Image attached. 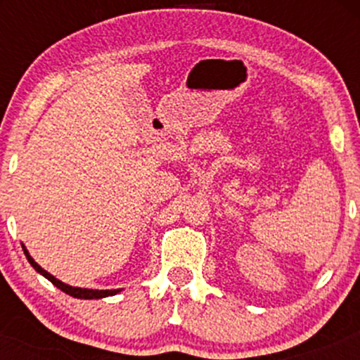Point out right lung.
Returning <instances> with one entry per match:
<instances>
[{
  "label": "right lung",
  "mask_w": 360,
  "mask_h": 360,
  "mask_svg": "<svg viewBox=\"0 0 360 360\" xmlns=\"http://www.w3.org/2000/svg\"><path fill=\"white\" fill-rule=\"evenodd\" d=\"M22 249H23V252H25V255H27L28 262L32 264V267H34V269H35L37 272H39V274H42L44 278H47L49 281H51L53 286H57V288L60 289V291H64L65 295L74 296V298H77V300H101V298H106V296H115V295H118V292L122 291V289H88V288H74V286H69V284L62 283V281H59L57 278H53L51 272H47L45 269H42V267H40L39 264L35 262L34 257H32V255L28 254L27 247H25L23 243H22Z\"/></svg>",
  "instance_id": "right-lung-1"
}]
</instances>
